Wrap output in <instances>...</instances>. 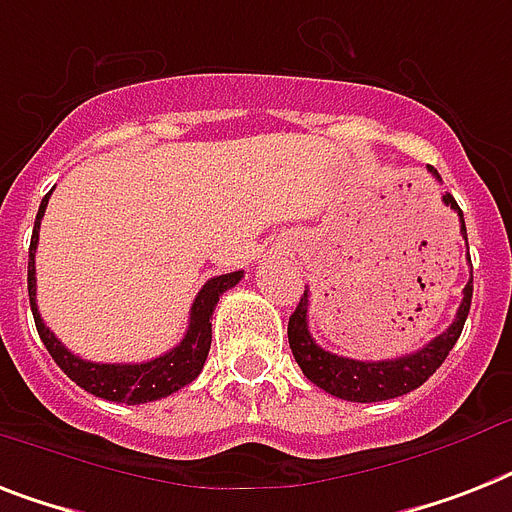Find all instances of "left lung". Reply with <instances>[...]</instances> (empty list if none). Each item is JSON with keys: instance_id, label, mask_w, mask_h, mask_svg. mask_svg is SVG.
<instances>
[{"instance_id": "1", "label": "left lung", "mask_w": 512, "mask_h": 512, "mask_svg": "<svg viewBox=\"0 0 512 512\" xmlns=\"http://www.w3.org/2000/svg\"><path fill=\"white\" fill-rule=\"evenodd\" d=\"M431 176L439 178L434 168ZM442 181V178H439ZM444 205L452 207L455 213L460 215V234H463L465 244H468V234H465V220L463 210L458 207L452 194H444ZM471 260V257H468ZM310 294H302L297 310L289 318V347H292V355L297 360V365L302 368L310 381L315 386H321L323 392L334 394L339 400L347 402H384L394 400V397H402V394L413 392L423 381H429L436 373V368L444 363V357L450 355V350L458 342L460 331L465 326V318H468V310H471V297H473V270L468 284L463 289V302H460L458 313H455V321L447 331H442L439 336H434L426 347H421L413 355L394 357V360H352V357L334 355V352H326L323 347L315 344V339L310 336V328H307V305H310Z\"/></svg>"}]
</instances>
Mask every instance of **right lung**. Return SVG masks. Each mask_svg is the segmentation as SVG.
Wrapping results in <instances>:
<instances>
[{
	"label": "right lung",
	"instance_id": "1",
	"mask_svg": "<svg viewBox=\"0 0 512 512\" xmlns=\"http://www.w3.org/2000/svg\"><path fill=\"white\" fill-rule=\"evenodd\" d=\"M49 194L41 199L39 215H36V223H33L31 247H28V299H31L36 331H39L41 342L49 350L54 363L60 365L62 373L70 381H76L81 389H86L94 397H102V400L110 402H126V405L162 400V397H168V394L191 384L202 373V365H205L207 352H210V342H213V323H210V318H213L220 294L239 284L244 270H234V273L210 278L199 289L197 299L191 305L186 336L181 339V344H176L165 355L147 360V363H91V360H83V357L65 350V344L44 326L39 307H36V244H39V228L44 210H47Z\"/></svg>",
	"mask_w": 512,
	"mask_h": 512
}]
</instances>
